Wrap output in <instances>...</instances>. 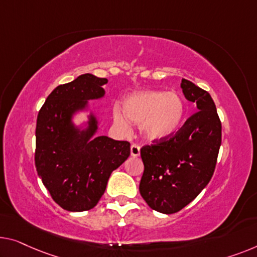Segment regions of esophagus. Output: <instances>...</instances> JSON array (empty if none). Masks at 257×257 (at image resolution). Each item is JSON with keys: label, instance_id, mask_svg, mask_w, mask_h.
I'll return each mask as SVG.
<instances>
[{"label": "esophagus", "instance_id": "obj_1", "mask_svg": "<svg viewBox=\"0 0 257 257\" xmlns=\"http://www.w3.org/2000/svg\"><path fill=\"white\" fill-rule=\"evenodd\" d=\"M141 153V149L137 144H132V147H130V155L133 157H139Z\"/></svg>", "mask_w": 257, "mask_h": 257}]
</instances>
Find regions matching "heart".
<instances>
[{
  "label": "heart",
  "instance_id": "b5f03b06",
  "mask_svg": "<svg viewBox=\"0 0 257 257\" xmlns=\"http://www.w3.org/2000/svg\"><path fill=\"white\" fill-rule=\"evenodd\" d=\"M123 112L115 107L114 121L123 130L129 123L140 124L141 135L149 142H159L173 136L181 128L186 114L182 98L175 92L143 91L129 95L123 101Z\"/></svg>",
  "mask_w": 257,
  "mask_h": 257
}]
</instances>
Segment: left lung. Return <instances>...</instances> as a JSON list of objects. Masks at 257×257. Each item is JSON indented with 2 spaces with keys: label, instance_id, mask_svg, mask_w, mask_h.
I'll return each instance as SVG.
<instances>
[{
  "label": "left lung",
  "instance_id": "left-lung-1",
  "mask_svg": "<svg viewBox=\"0 0 257 257\" xmlns=\"http://www.w3.org/2000/svg\"><path fill=\"white\" fill-rule=\"evenodd\" d=\"M181 89L198 112L170 139L141 149L140 193L151 209L166 214L180 211L205 188L221 144V123L209 92L185 78Z\"/></svg>",
  "mask_w": 257,
  "mask_h": 257
}]
</instances>
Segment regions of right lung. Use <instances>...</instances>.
Here are the masks:
<instances>
[{
    "label": "right lung",
    "mask_w": 257,
    "mask_h": 257,
    "mask_svg": "<svg viewBox=\"0 0 257 257\" xmlns=\"http://www.w3.org/2000/svg\"><path fill=\"white\" fill-rule=\"evenodd\" d=\"M108 82L84 74L55 87L37 118L34 162L44 186L61 208L80 212L94 208L104 195L114 170L130 155V143L94 136L98 120L87 116L86 127L72 122L76 113L87 109V101L105 95Z\"/></svg>",
    "instance_id": "right-lung-1"
}]
</instances>
